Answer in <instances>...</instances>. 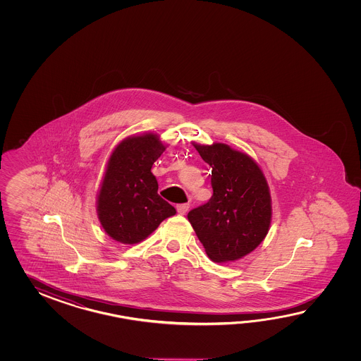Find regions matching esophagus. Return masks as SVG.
Returning <instances> with one entry per match:
<instances>
[{
  "mask_svg": "<svg viewBox=\"0 0 361 361\" xmlns=\"http://www.w3.org/2000/svg\"><path fill=\"white\" fill-rule=\"evenodd\" d=\"M188 209H190V204H179L177 207L178 213L182 215L185 214L188 212Z\"/></svg>",
  "mask_w": 361,
  "mask_h": 361,
  "instance_id": "1",
  "label": "esophagus"
}]
</instances>
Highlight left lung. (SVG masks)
Instances as JSON below:
<instances>
[{"mask_svg":"<svg viewBox=\"0 0 361 361\" xmlns=\"http://www.w3.org/2000/svg\"><path fill=\"white\" fill-rule=\"evenodd\" d=\"M193 146L212 166L213 196L192 209L187 218L212 261H238L252 253L269 233V184L250 156L224 143Z\"/></svg>","mask_w":361,"mask_h":361,"instance_id":"left-lung-1","label":"left lung"}]
</instances>
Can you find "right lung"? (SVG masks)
<instances>
[{"label":"right lung","mask_w":361,"mask_h":361,"mask_svg":"<svg viewBox=\"0 0 361 361\" xmlns=\"http://www.w3.org/2000/svg\"><path fill=\"white\" fill-rule=\"evenodd\" d=\"M165 148L157 134L147 133L123 139L108 159L97 213L108 236L121 244H138L177 213L159 196V184L151 173Z\"/></svg>","instance_id":"1"}]
</instances>
